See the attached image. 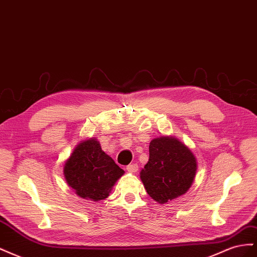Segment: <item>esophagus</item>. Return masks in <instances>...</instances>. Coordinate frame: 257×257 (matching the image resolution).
Segmentation results:
<instances>
[{
    "instance_id": "obj_1",
    "label": "esophagus",
    "mask_w": 257,
    "mask_h": 257,
    "mask_svg": "<svg viewBox=\"0 0 257 257\" xmlns=\"http://www.w3.org/2000/svg\"><path fill=\"white\" fill-rule=\"evenodd\" d=\"M126 169L130 173H137L138 165L137 164H130L128 166H126Z\"/></svg>"
}]
</instances>
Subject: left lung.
Returning a JSON list of instances; mask_svg holds the SVG:
<instances>
[{"label":"left lung","instance_id":"left-lung-1","mask_svg":"<svg viewBox=\"0 0 257 257\" xmlns=\"http://www.w3.org/2000/svg\"><path fill=\"white\" fill-rule=\"evenodd\" d=\"M196 169V158L188 147L173 136H161L150 143L141 179L149 196L163 205L188 192Z\"/></svg>","mask_w":257,"mask_h":257}]
</instances>
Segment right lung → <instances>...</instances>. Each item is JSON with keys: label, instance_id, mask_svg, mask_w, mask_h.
<instances>
[{"label": "right lung", "instance_id": "obj_1", "mask_svg": "<svg viewBox=\"0 0 257 257\" xmlns=\"http://www.w3.org/2000/svg\"><path fill=\"white\" fill-rule=\"evenodd\" d=\"M67 184L81 198L99 201L109 196L112 186L124 170L100 148L96 138L76 146L64 165Z\"/></svg>", "mask_w": 257, "mask_h": 257}]
</instances>
